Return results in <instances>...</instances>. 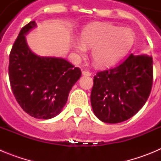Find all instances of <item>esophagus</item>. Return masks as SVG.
Segmentation results:
<instances>
[{"instance_id": "34e87169", "label": "esophagus", "mask_w": 161, "mask_h": 161, "mask_svg": "<svg viewBox=\"0 0 161 161\" xmlns=\"http://www.w3.org/2000/svg\"><path fill=\"white\" fill-rule=\"evenodd\" d=\"M82 74H83L84 76H91V72H89V71H86V70H85V71H83V72H82Z\"/></svg>"}]
</instances>
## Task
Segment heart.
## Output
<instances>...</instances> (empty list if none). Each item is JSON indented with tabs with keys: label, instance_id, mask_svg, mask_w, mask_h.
Here are the masks:
<instances>
[{
	"label": "heart",
	"instance_id": "heart-1",
	"mask_svg": "<svg viewBox=\"0 0 161 161\" xmlns=\"http://www.w3.org/2000/svg\"><path fill=\"white\" fill-rule=\"evenodd\" d=\"M81 42L74 45L80 55H85L86 47L93 48L92 59L97 66L114 64L131 49L135 35L129 28H121L110 24H95L83 31Z\"/></svg>",
	"mask_w": 161,
	"mask_h": 161
}]
</instances>
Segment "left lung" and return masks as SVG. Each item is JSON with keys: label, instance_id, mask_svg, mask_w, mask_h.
<instances>
[{"label": "left lung", "instance_id": "left-lung-1", "mask_svg": "<svg viewBox=\"0 0 161 161\" xmlns=\"http://www.w3.org/2000/svg\"><path fill=\"white\" fill-rule=\"evenodd\" d=\"M153 83V57L130 54L118 66L97 72L90 96L93 113L106 123L130 119L146 103Z\"/></svg>", "mask_w": 161, "mask_h": 161}]
</instances>
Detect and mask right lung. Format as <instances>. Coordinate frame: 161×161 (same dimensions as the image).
Masks as SVG:
<instances>
[{
    "label": "right lung",
    "mask_w": 161,
    "mask_h": 161,
    "mask_svg": "<svg viewBox=\"0 0 161 161\" xmlns=\"http://www.w3.org/2000/svg\"><path fill=\"white\" fill-rule=\"evenodd\" d=\"M35 26V21L29 22L17 37L9 53L8 77L13 93L24 111L36 119H49L62 110L81 71L61 58L33 53L24 35Z\"/></svg>",
    "instance_id": "1"
}]
</instances>
